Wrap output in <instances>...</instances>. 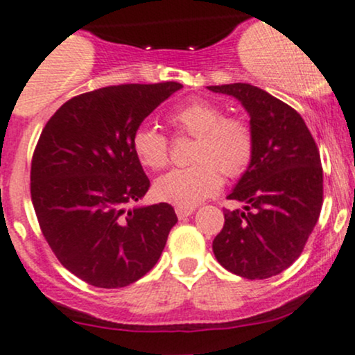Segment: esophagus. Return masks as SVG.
I'll list each match as a JSON object with an SVG mask.
<instances>
[{"instance_id":"1","label":"esophagus","mask_w":355,"mask_h":355,"mask_svg":"<svg viewBox=\"0 0 355 355\" xmlns=\"http://www.w3.org/2000/svg\"><path fill=\"white\" fill-rule=\"evenodd\" d=\"M176 215H178V218L179 220H184V218H188V216H191L193 215V208H176Z\"/></svg>"}]
</instances>
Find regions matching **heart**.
Instances as JSON below:
<instances>
[{
  "label": "heart",
  "instance_id": "1",
  "mask_svg": "<svg viewBox=\"0 0 355 355\" xmlns=\"http://www.w3.org/2000/svg\"><path fill=\"white\" fill-rule=\"evenodd\" d=\"M178 132L194 137L189 167L166 173L154 182V198L179 208H193L213 196L222 186V174L237 178L254 155V133L247 121L225 116L222 106L194 98L178 106L169 115ZM132 148L144 167L159 171L169 161V142L157 128L142 125L133 133Z\"/></svg>",
  "mask_w": 355,
  "mask_h": 355
}]
</instances>
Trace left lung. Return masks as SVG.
Returning <instances> with one entry per match:
<instances>
[{
  "label": "left lung",
  "instance_id": "left-lung-1",
  "mask_svg": "<svg viewBox=\"0 0 355 355\" xmlns=\"http://www.w3.org/2000/svg\"><path fill=\"white\" fill-rule=\"evenodd\" d=\"M208 89L242 103L254 133L252 161L228 194L243 209H225L213 252L237 276L268 279L300 257L318 222L323 203L318 147L300 113L268 91L247 83Z\"/></svg>",
  "mask_w": 355,
  "mask_h": 355
}]
</instances>
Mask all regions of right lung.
Here are the masks:
<instances>
[{"mask_svg": "<svg viewBox=\"0 0 355 355\" xmlns=\"http://www.w3.org/2000/svg\"><path fill=\"white\" fill-rule=\"evenodd\" d=\"M182 85H121L64 103L40 133L30 193L45 240L60 264L96 288H123L155 266L178 222L167 203L128 205L150 181L132 137Z\"/></svg>", "mask_w": 355, "mask_h": 355, "instance_id": "obj_1", "label": "right lung"}]
</instances>
